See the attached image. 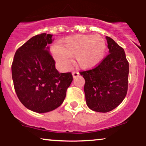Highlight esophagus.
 <instances>
[{"instance_id":"34e87169","label":"esophagus","mask_w":146,"mask_h":146,"mask_svg":"<svg viewBox=\"0 0 146 146\" xmlns=\"http://www.w3.org/2000/svg\"><path fill=\"white\" fill-rule=\"evenodd\" d=\"M72 74H73V78H76V77H78L79 75H80V73H79L78 71H73V73H72Z\"/></svg>"}]
</instances>
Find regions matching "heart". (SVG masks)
<instances>
[{
    "mask_svg": "<svg viewBox=\"0 0 146 146\" xmlns=\"http://www.w3.org/2000/svg\"><path fill=\"white\" fill-rule=\"evenodd\" d=\"M106 42L99 35H75L65 38L55 46L53 57L60 66L68 65V58L74 56V62L83 69L93 68L103 58Z\"/></svg>",
    "mask_w": 146,
    "mask_h": 146,
    "instance_id": "b5f03b06",
    "label": "heart"
}]
</instances>
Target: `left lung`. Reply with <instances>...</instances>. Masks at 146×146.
<instances>
[{"label": "left lung", "instance_id": "left-lung-1", "mask_svg": "<svg viewBox=\"0 0 146 146\" xmlns=\"http://www.w3.org/2000/svg\"><path fill=\"white\" fill-rule=\"evenodd\" d=\"M109 53L95 68L80 71L90 109L107 113L123 102L128 91L129 64L123 48L106 36Z\"/></svg>", "mask_w": 146, "mask_h": 146}]
</instances>
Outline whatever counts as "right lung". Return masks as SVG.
<instances>
[{"label": "right lung", "instance_id": "add662e5", "mask_svg": "<svg viewBox=\"0 0 146 146\" xmlns=\"http://www.w3.org/2000/svg\"><path fill=\"white\" fill-rule=\"evenodd\" d=\"M52 35L32 37L16 51L11 64L15 91L28 109L42 113L59 107L73 81L71 72L59 73L48 51Z\"/></svg>", "mask_w": 146, "mask_h": 146}]
</instances>
